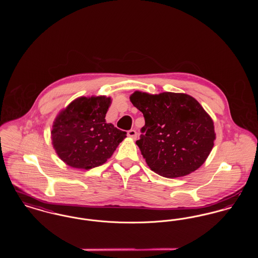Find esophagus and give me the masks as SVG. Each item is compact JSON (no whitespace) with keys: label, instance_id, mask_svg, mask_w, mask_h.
<instances>
[{"label":"esophagus","instance_id":"34e87169","mask_svg":"<svg viewBox=\"0 0 258 258\" xmlns=\"http://www.w3.org/2000/svg\"><path fill=\"white\" fill-rule=\"evenodd\" d=\"M127 136L133 138V139H136L137 138V133H136L135 130H131V131L127 132Z\"/></svg>","mask_w":258,"mask_h":258}]
</instances>
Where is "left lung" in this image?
<instances>
[{"mask_svg":"<svg viewBox=\"0 0 258 258\" xmlns=\"http://www.w3.org/2000/svg\"><path fill=\"white\" fill-rule=\"evenodd\" d=\"M131 101L145 119L136 144L153 171L177 178L204 163L216 135L213 120L196 98L170 92H135Z\"/></svg>","mask_w":258,"mask_h":258,"instance_id":"1","label":"left lung"}]
</instances>
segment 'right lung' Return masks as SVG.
Wrapping results in <instances>:
<instances>
[{"instance_id": "add662e5", "label": "right lung", "mask_w": 258, "mask_h": 258, "mask_svg": "<svg viewBox=\"0 0 258 258\" xmlns=\"http://www.w3.org/2000/svg\"><path fill=\"white\" fill-rule=\"evenodd\" d=\"M110 98H79L54 122L52 144L58 156L74 168L91 169L109 159L126 133L105 121Z\"/></svg>"}]
</instances>
